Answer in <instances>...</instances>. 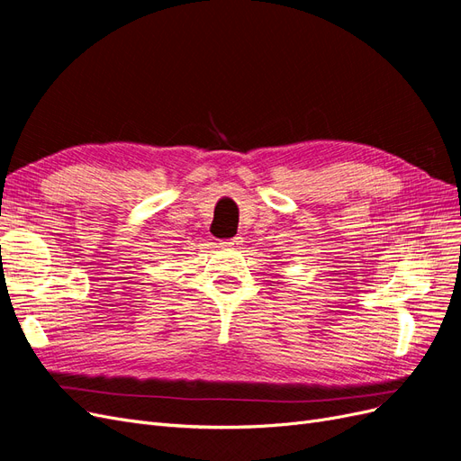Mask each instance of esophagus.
Listing matches in <instances>:
<instances>
[{
	"mask_svg": "<svg viewBox=\"0 0 461 461\" xmlns=\"http://www.w3.org/2000/svg\"><path fill=\"white\" fill-rule=\"evenodd\" d=\"M242 240H240V236H234V239H227V240H221L219 244L221 246H225V248H232V246H239Z\"/></svg>",
	"mask_w": 461,
	"mask_h": 461,
	"instance_id": "34e87169",
	"label": "esophagus"
}]
</instances>
